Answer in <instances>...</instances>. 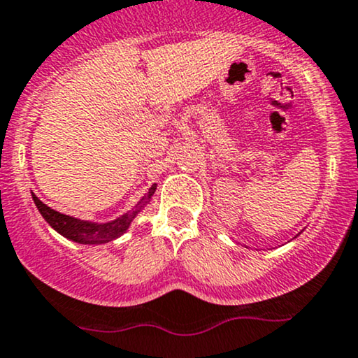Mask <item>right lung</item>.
Segmentation results:
<instances>
[{
  "instance_id": "right-lung-1",
  "label": "right lung",
  "mask_w": 358,
  "mask_h": 358,
  "mask_svg": "<svg viewBox=\"0 0 358 358\" xmlns=\"http://www.w3.org/2000/svg\"><path fill=\"white\" fill-rule=\"evenodd\" d=\"M154 191H155V184L149 189V192L142 197L141 203H138L132 211L125 213L124 216L119 217V220L112 222H105V224H95V222L80 221L71 216H66V214L57 213L55 209L48 208V206L41 203L35 194L31 196H33V201H35L38 211H40L41 216L45 217V221L48 222L55 231H58L62 236L69 238L75 243H82V245H102V243H108L112 241V239L119 238L120 234H124L125 231H127L134 217L144 209V206L147 203H149L150 197L154 194Z\"/></svg>"
}]
</instances>
